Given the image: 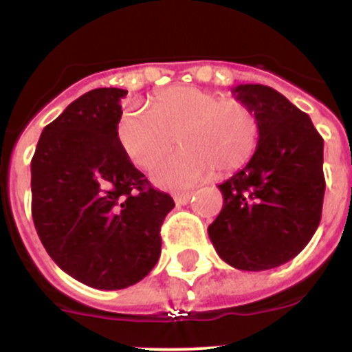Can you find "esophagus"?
<instances>
[{
    "mask_svg": "<svg viewBox=\"0 0 352 352\" xmlns=\"http://www.w3.org/2000/svg\"><path fill=\"white\" fill-rule=\"evenodd\" d=\"M190 196H192V192H179L173 196V201L177 202V206H184L190 201Z\"/></svg>",
    "mask_w": 352,
    "mask_h": 352,
    "instance_id": "obj_1",
    "label": "esophagus"
}]
</instances>
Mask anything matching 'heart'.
Here are the masks:
<instances>
[{"mask_svg": "<svg viewBox=\"0 0 352 352\" xmlns=\"http://www.w3.org/2000/svg\"><path fill=\"white\" fill-rule=\"evenodd\" d=\"M182 150L153 170L163 189H187L219 173L247 165L261 141L254 109L197 87H173L153 97L150 110H126L117 122V140L140 168H151L175 144Z\"/></svg>", "mask_w": 352, "mask_h": 352, "instance_id": "obj_1", "label": "heart"}]
</instances>
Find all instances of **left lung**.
Listing matches in <instances>:
<instances>
[{
  "label": "left lung",
  "mask_w": 352,
  "mask_h": 352,
  "mask_svg": "<svg viewBox=\"0 0 352 352\" xmlns=\"http://www.w3.org/2000/svg\"><path fill=\"white\" fill-rule=\"evenodd\" d=\"M261 120V141L242 170L219 184L223 209L208 226L219 257L265 271L296 257L322 218L324 140L310 117L264 85L232 88Z\"/></svg>",
  "instance_id": "left-lung-1"
}]
</instances>
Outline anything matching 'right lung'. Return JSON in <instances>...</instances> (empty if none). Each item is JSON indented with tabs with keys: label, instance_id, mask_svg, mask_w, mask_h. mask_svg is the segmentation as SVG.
<instances>
[{
	"label": "right lung",
	"instance_id": "add662e5",
	"mask_svg": "<svg viewBox=\"0 0 352 352\" xmlns=\"http://www.w3.org/2000/svg\"><path fill=\"white\" fill-rule=\"evenodd\" d=\"M122 88L81 95L44 127L32 158V218L52 261L76 281L122 289L146 278L175 202L153 189L117 140Z\"/></svg>",
	"mask_w": 352,
	"mask_h": 352
}]
</instances>
